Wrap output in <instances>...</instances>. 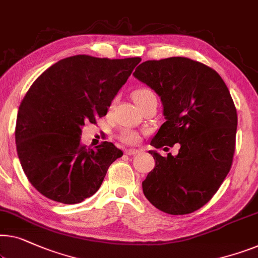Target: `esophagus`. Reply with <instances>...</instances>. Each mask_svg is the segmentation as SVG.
<instances>
[{
    "instance_id": "34e87169",
    "label": "esophagus",
    "mask_w": 258,
    "mask_h": 258,
    "mask_svg": "<svg viewBox=\"0 0 258 258\" xmlns=\"http://www.w3.org/2000/svg\"><path fill=\"white\" fill-rule=\"evenodd\" d=\"M138 151L137 149H128V150H125V154L126 155H129V156H135V155H137L138 154Z\"/></svg>"
}]
</instances>
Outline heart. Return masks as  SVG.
Returning <instances> with one entry per match:
<instances>
[{"mask_svg": "<svg viewBox=\"0 0 258 258\" xmlns=\"http://www.w3.org/2000/svg\"><path fill=\"white\" fill-rule=\"evenodd\" d=\"M151 98H156V95L155 93L149 88H138L134 92V100H135V102L138 104V107L142 106L145 101H148V100ZM118 138L126 144H135L137 143L138 140H140V136H138V134L136 132H134V130L123 129L120 133V135H118Z\"/></svg>", "mask_w": 258, "mask_h": 258, "instance_id": "heart-1", "label": "heart"}]
</instances>
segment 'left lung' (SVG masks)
I'll return each instance as SVG.
<instances>
[{
    "mask_svg": "<svg viewBox=\"0 0 258 258\" xmlns=\"http://www.w3.org/2000/svg\"><path fill=\"white\" fill-rule=\"evenodd\" d=\"M134 76L163 102L166 121L152 147L180 144L177 156L149 151L156 166L142 182L144 196L167 214H189L212 199L231 167L237 128L233 99L216 71L189 58L144 61Z\"/></svg>",
    "mask_w": 258,
    "mask_h": 258,
    "instance_id": "8db88e82",
    "label": "left lung"
}]
</instances>
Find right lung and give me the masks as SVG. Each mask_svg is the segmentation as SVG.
Segmentation results:
<instances>
[{
  "mask_svg": "<svg viewBox=\"0 0 258 258\" xmlns=\"http://www.w3.org/2000/svg\"><path fill=\"white\" fill-rule=\"evenodd\" d=\"M140 61L73 55L48 67L29 88L18 108L15 140L22 169L44 197L74 205L100 188L123 152L110 142L87 149L81 128L107 114Z\"/></svg>",
  "mask_w": 258,
  "mask_h": 258,
  "instance_id": "right-lung-1",
  "label": "right lung"
}]
</instances>
